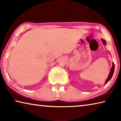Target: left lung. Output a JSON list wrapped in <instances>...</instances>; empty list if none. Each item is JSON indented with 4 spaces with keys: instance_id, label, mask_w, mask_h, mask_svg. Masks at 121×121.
Returning a JSON list of instances; mask_svg holds the SVG:
<instances>
[{
    "instance_id": "left-lung-1",
    "label": "left lung",
    "mask_w": 121,
    "mask_h": 121,
    "mask_svg": "<svg viewBox=\"0 0 121 121\" xmlns=\"http://www.w3.org/2000/svg\"><path fill=\"white\" fill-rule=\"evenodd\" d=\"M101 41H102V43H103V44L104 45H105L106 44V41L104 40V39H101ZM112 67L111 70H110L109 76H108V78H107V79H106L105 84H107L108 82V81H109L110 79L112 78V75H113V73H114V69H115V65H114V63H112Z\"/></svg>"
}]
</instances>
